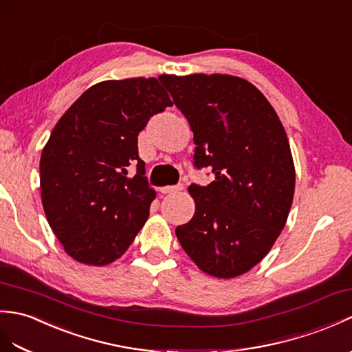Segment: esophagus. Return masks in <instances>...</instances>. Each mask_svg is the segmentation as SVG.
<instances>
[{"instance_id": "1", "label": "esophagus", "mask_w": 352, "mask_h": 352, "mask_svg": "<svg viewBox=\"0 0 352 352\" xmlns=\"http://www.w3.org/2000/svg\"><path fill=\"white\" fill-rule=\"evenodd\" d=\"M184 189V184H177V186H166V187H162L160 189V192L162 193H177V192H179V190H183Z\"/></svg>"}]
</instances>
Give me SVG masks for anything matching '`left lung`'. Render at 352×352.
Wrapping results in <instances>:
<instances>
[{
    "label": "left lung",
    "instance_id": "left-lung-1",
    "mask_svg": "<svg viewBox=\"0 0 352 352\" xmlns=\"http://www.w3.org/2000/svg\"><path fill=\"white\" fill-rule=\"evenodd\" d=\"M160 82L193 132L195 214L177 226L182 248L204 273L231 279L249 272L280 235L294 198L296 169L273 106L246 79L230 75H162Z\"/></svg>",
    "mask_w": 352,
    "mask_h": 352
}]
</instances>
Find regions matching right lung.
Returning a JSON list of instances; mask_svg holds the SVG:
<instances>
[{
    "instance_id": "right-lung-1",
    "label": "right lung",
    "mask_w": 352,
    "mask_h": 352,
    "mask_svg": "<svg viewBox=\"0 0 352 352\" xmlns=\"http://www.w3.org/2000/svg\"><path fill=\"white\" fill-rule=\"evenodd\" d=\"M159 80L130 78L89 87L45 145L40 157L45 214L78 263H113L148 219L156 192L138 154V135L153 116L173 106ZM132 164L137 174L130 179L126 168Z\"/></svg>"
}]
</instances>
